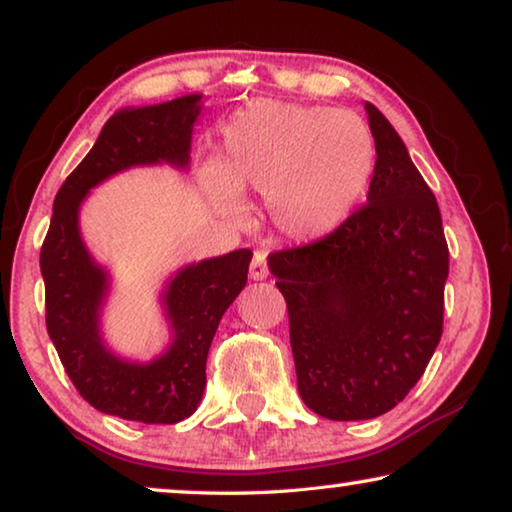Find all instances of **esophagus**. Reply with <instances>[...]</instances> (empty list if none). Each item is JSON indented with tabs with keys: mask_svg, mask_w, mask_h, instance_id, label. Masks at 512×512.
I'll return each mask as SVG.
<instances>
[{
	"mask_svg": "<svg viewBox=\"0 0 512 512\" xmlns=\"http://www.w3.org/2000/svg\"><path fill=\"white\" fill-rule=\"evenodd\" d=\"M266 275H268L266 253H262V250H257V253L253 255V262H250V277H253V280H264Z\"/></svg>",
	"mask_w": 512,
	"mask_h": 512,
	"instance_id": "esophagus-1",
	"label": "esophagus"
}]
</instances>
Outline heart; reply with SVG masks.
Wrapping results in <instances>:
<instances>
[{"instance_id": "b5f03b06", "label": "heart", "mask_w": 512, "mask_h": 512, "mask_svg": "<svg viewBox=\"0 0 512 512\" xmlns=\"http://www.w3.org/2000/svg\"><path fill=\"white\" fill-rule=\"evenodd\" d=\"M377 149L366 121L348 110L262 99L223 128V158L203 183L225 212H241V192L266 198L284 237L311 241L354 212L375 173Z\"/></svg>"}]
</instances>
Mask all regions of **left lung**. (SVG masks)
Instances as JSON below:
<instances>
[{
    "label": "left lung",
    "instance_id": "obj_1",
    "mask_svg": "<svg viewBox=\"0 0 512 512\" xmlns=\"http://www.w3.org/2000/svg\"><path fill=\"white\" fill-rule=\"evenodd\" d=\"M377 162L368 203L314 244L268 255L289 309L298 391L327 420L391 411L443 334L449 250L436 196L366 103Z\"/></svg>",
    "mask_w": 512,
    "mask_h": 512
}]
</instances>
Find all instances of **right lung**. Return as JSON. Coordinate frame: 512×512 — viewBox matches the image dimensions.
<instances>
[{"instance_id":"1","label":"right lung","mask_w":512,"mask_h":512,"mask_svg":"<svg viewBox=\"0 0 512 512\" xmlns=\"http://www.w3.org/2000/svg\"><path fill=\"white\" fill-rule=\"evenodd\" d=\"M201 99L203 94H187L158 106L115 112L58 189L40 250L47 332L65 372L85 402L124 420L176 424L196 411L216 327L246 287L253 253L239 248L171 275L160 296L171 325L169 348L153 361H131L112 352L101 336L110 275L85 246L79 212L90 189L115 173L162 162L187 169Z\"/></svg>"}]
</instances>
